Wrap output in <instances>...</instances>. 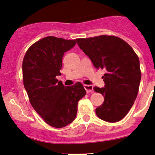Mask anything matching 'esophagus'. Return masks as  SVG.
I'll return each instance as SVG.
<instances>
[{"instance_id":"esophagus-1","label":"esophagus","mask_w":155,"mask_h":155,"mask_svg":"<svg viewBox=\"0 0 155 155\" xmlns=\"http://www.w3.org/2000/svg\"><path fill=\"white\" fill-rule=\"evenodd\" d=\"M84 88L86 89L87 93H90V92H93V86L91 85H84Z\"/></svg>"}]
</instances>
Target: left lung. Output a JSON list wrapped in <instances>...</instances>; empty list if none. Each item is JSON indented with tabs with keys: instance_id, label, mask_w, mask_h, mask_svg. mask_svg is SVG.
I'll list each match as a JSON object with an SVG mask.
<instances>
[{
	"instance_id": "obj_1",
	"label": "left lung",
	"mask_w": 155,
	"mask_h": 155,
	"mask_svg": "<svg viewBox=\"0 0 155 155\" xmlns=\"http://www.w3.org/2000/svg\"><path fill=\"white\" fill-rule=\"evenodd\" d=\"M76 41L95 68L105 71L102 77L105 87H94L105 99L97 107V116L107 122H117L128 114L138 95L141 79L138 55L130 45L115 36L80 38Z\"/></svg>"
}]
</instances>
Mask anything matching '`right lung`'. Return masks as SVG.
I'll return each mask as SVG.
<instances>
[{
    "instance_id": "1",
    "label": "right lung",
    "mask_w": 155,
    "mask_h": 155,
    "mask_svg": "<svg viewBox=\"0 0 155 155\" xmlns=\"http://www.w3.org/2000/svg\"><path fill=\"white\" fill-rule=\"evenodd\" d=\"M75 44V39L47 36L31 45L22 61V81L30 103L53 127H64L72 122L78 101L86 94L81 82L64 86L56 79L61 74L64 53Z\"/></svg>"
}]
</instances>
